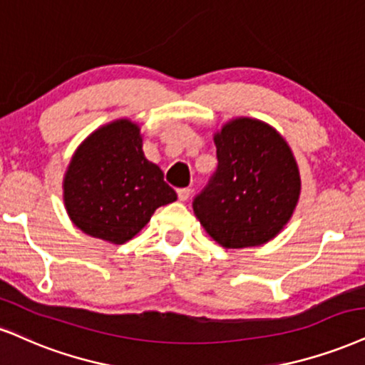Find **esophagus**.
Here are the masks:
<instances>
[{
    "mask_svg": "<svg viewBox=\"0 0 365 365\" xmlns=\"http://www.w3.org/2000/svg\"><path fill=\"white\" fill-rule=\"evenodd\" d=\"M190 195H191L190 187H181V190H178L179 201H187V197H190Z\"/></svg>",
    "mask_w": 365,
    "mask_h": 365,
    "instance_id": "esophagus-1",
    "label": "esophagus"
}]
</instances>
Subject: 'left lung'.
<instances>
[{"instance_id":"8db88e82","label":"left lung","mask_w":365,"mask_h":365,"mask_svg":"<svg viewBox=\"0 0 365 365\" xmlns=\"http://www.w3.org/2000/svg\"><path fill=\"white\" fill-rule=\"evenodd\" d=\"M218 168L192 201L206 233L225 249L272 240L289 222L301 192L289 145L271 125L235 118L213 137Z\"/></svg>"}]
</instances>
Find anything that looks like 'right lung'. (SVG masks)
Masks as SVG:
<instances>
[{
  "instance_id": "right-lung-1",
  "label": "right lung",
  "mask_w": 365,
  "mask_h": 365,
  "mask_svg": "<svg viewBox=\"0 0 365 365\" xmlns=\"http://www.w3.org/2000/svg\"><path fill=\"white\" fill-rule=\"evenodd\" d=\"M62 187L76 227L116 245L132 240L159 206L178 200L159 165L143 155L140 127L127 118L103 125L81 143Z\"/></svg>"
}]
</instances>
